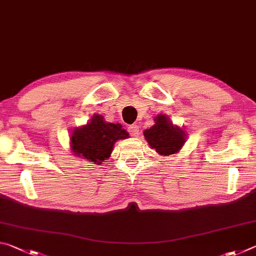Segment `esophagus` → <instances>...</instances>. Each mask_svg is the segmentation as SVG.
Segmentation results:
<instances>
[{
	"mask_svg": "<svg viewBox=\"0 0 256 256\" xmlns=\"http://www.w3.org/2000/svg\"><path fill=\"white\" fill-rule=\"evenodd\" d=\"M128 131L130 134H131L132 136H138V131H140V128H138V125L132 124V125H130V126H128Z\"/></svg>",
	"mask_w": 256,
	"mask_h": 256,
	"instance_id": "1",
	"label": "esophagus"
}]
</instances>
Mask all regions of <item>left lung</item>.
I'll return each instance as SVG.
<instances>
[{
	"instance_id": "1",
	"label": "left lung",
	"mask_w": 256,
	"mask_h": 256,
	"mask_svg": "<svg viewBox=\"0 0 256 256\" xmlns=\"http://www.w3.org/2000/svg\"><path fill=\"white\" fill-rule=\"evenodd\" d=\"M156 124L146 130L144 136L151 148L158 154H174L183 146L185 142V132L180 128H174L164 115H159L154 118Z\"/></svg>"
}]
</instances>
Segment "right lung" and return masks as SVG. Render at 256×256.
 I'll return each instance as SVG.
<instances>
[{"instance_id":"right-lung-1","label":"right lung","mask_w":256,"mask_h":256,"mask_svg":"<svg viewBox=\"0 0 256 256\" xmlns=\"http://www.w3.org/2000/svg\"><path fill=\"white\" fill-rule=\"evenodd\" d=\"M128 138L122 125L107 123L102 115H94L92 120L71 136L73 152L97 164L110 158L112 146L118 140Z\"/></svg>"}]
</instances>
